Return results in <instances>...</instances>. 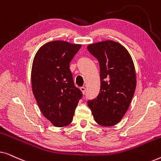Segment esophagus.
<instances>
[{
	"label": "esophagus",
	"instance_id": "34e87169",
	"mask_svg": "<svg viewBox=\"0 0 161 161\" xmlns=\"http://www.w3.org/2000/svg\"><path fill=\"white\" fill-rule=\"evenodd\" d=\"M80 91L82 92V93H83V94H84L85 92H86V88L83 86V87H80Z\"/></svg>",
	"mask_w": 161,
	"mask_h": 161
}]
</instances>
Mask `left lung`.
I'll return each mask as SVG.
<instances>
[{
    "label": "left lung",
    "instance_id": "obj_1",
    "mask_svg": "<svg viewBox=\"0 0 161 161\" xmlns=\"http://www.w3.org/2000/svg\"><path fill=\"white\" fill-rule=\"evenodd\" d=\"M87 49L97 59L100 68V93L88 101V106L98 125L113 126L125 116L135 92L133 59L124 46L112 40L90 44Z\"/></svg>",
    "mask_w": 161,
    "mask_h": 161
}]
</instances>
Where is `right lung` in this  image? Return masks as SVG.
<instances>
[{
    "label": "right lung",
    "instance_id": "1",
    "mask_svg": "<svg viewBox=\"0 0 161 161\" xmlns=\"http://www.w3.org/2000/svg\"><path fill=\"white\" fill-rule=\"evenodd\" d=\"M81 45L56 40L45 44L35 55L31 86L42 113L55 127L72 122L82 92L74 84L69 63Z\"/></svg>",
    "mask_w": 161,
    "mask_h": 161
}]
</instances>
